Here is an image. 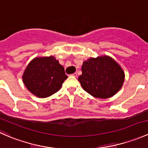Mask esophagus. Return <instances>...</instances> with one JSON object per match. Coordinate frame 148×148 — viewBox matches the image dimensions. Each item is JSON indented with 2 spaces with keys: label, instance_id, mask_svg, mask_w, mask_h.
Masks as SVG:
<instances>
[{
  "label": "esophagus",
  "instance_id": "obj_1",
  "mask_svg": "<svg viewBox=\"0 0 148 148\" xmlns=\"http://www.w3.org/2000/svg\"><path fill=\"white\" fill-rule=\"evenodd\" d=\"M72 76H73V77H77V72L74 73V74H72Z\"/></svg>",
  "mask_w": 148,
  "mask_h": 148
}]
</instances>
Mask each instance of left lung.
<instances>
[{"mask_svg": "<svg viewBox=\"0 0 148 148\" xmlns=\"http://www.w3.org/2000/svg\"><path fill=\"white\" fill-rule=\"evenodd\" d=\"M78 80L84 90L96 98L107 99L117 93L125 81V72L110 56L91 57L83 62Z\"/></svg>", "mask_w": 148, "mask_h": 148, "instance_id": "1", "label": "left lung"}]
</instances>
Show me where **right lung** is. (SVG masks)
Instances as JSON below:
<instances>
[{"label":"right lung","instance_id":"add662e5","mask_svg":"<svg viewBox=\"0 0 148 148\" xmlns=\"http://www.w3.org/2000/svg\"><path fill=\"white\" fill-rule=\"evenodd\" d=\"M67 78L64 68L53 56L33 59L22 76L28 90L39 98L48 97L57 92Z\"/></svg>","mask_w":148,"mask_h":148}]
</instances>
